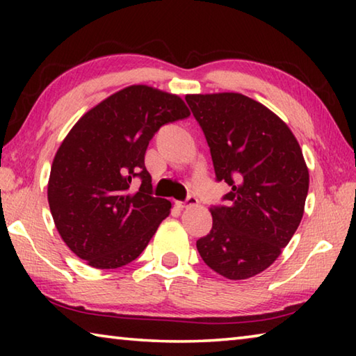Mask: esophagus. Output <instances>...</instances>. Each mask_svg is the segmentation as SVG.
Here are the masks:
<instances>
[{"mask_svg": "<svg viewBox=\"0 0 356 356\" xmlns=\"http://www.w3.org/2000/svg\"><path fill=\"white\" fill-rule=\"evenodd\" d=\"M176 206H177L179 209H186V207L197 206V197H195V196H188V197H186L185 201H179V202H176Z\"/></svg>", "mask_w": 356, "mask_h": 356, "instance_id": "obj_1", "label": "esophagus"}]
</instances>
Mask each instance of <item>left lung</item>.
I'll return each instance as SVG.
<instances>
[{
  "label": "left lung",
  "mask_w": 356,
  "mask_h": 356,
  "mask_svg": "<svg viewBox=\"0 0 356 356\" xmlns=\"http://www.w3.org/2000/svg\"><path fill=\"white\" fill-rule=\"evenodd\" d=\"M201 125L218 182L231 186L210 207L212 229L196 242L202 261L227 280L268 268L291 242L305 212L309 172L291 129L237 92L185 97Z\"/></svg>",
  "instance_id": "left-lung-1"
}]
</instances>
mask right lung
<instances>
[{
    "mask_svg": "<svg viewBox=\"0 0 356 356\" xmlns=\"http://www.w3.org/2000/svg\"><path fill=\"white\" fill-rule=\"evenodd\" d=\"M190 111L174 94L134 84L100 102L72 127L53 160L48 204L59 236L94 268H118L141 254L171 202L152 196L144 166L161 125ZM142 179L140 190H129Z\"/></svg>",
    "mask_w": 356,
    "mask_h": 356,
    "instance_id": "1",
    "label": "right lung"
}]
</instances>
